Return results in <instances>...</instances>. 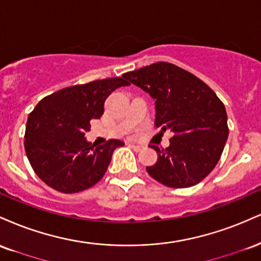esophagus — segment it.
<instances>
[{"mask_svg": "<svg viewBox=\"0 0 261 261\" xmlns=\"http://www.w3.org/2000/svg\"><path fill=\"white\" fill-rule=\"evenodd\" d=\"M129 146L134 150V151H140V150L143 149V146L139 145V144H129Z\"/></svg>", "mask_w": 261, "mask_h": 261, "instance_id": "esophagus-1", "label": "esophagus"}]
</instances>
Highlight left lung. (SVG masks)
<instances>
[{"mask_svg": "<svg viewBox=\"0 0 261 261\" xmlns=\"http://www.w3.org/2000/svg\"><path fill=\"white\" fill-rule=\"evenodd\" d=\"M124 79L155 100V125L171 129L170 146L158 152L146 171L171 188H188L201 182L219 162L228 137L225 105L214 90L188 70L158 62L124 73Z\"/></svg>", "mask_w": 261, "mask_h": 261, "instance_id": "left-lung-1", "label": "left lung"}]
</instances>
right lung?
Segmentation results:
<instances>
[{
  "label": "right lung",
  "mask_w": 261,
  "mask_h": 261,
  "mask_svg": "<svg viewBox=\"0 0 261 261\" xmlns=\"http://www.w3.org/2000/svg\"><path fill=\"white\" fill-rule=\"evenodd\" d=\"M129 85L107 78L61 89L42 99L29 113L24 148L34 172L55 191L78 193L105 174L115 149L124 143L110 139L96 146L85 139L90 121L102 116L109 95Z\"/></svg>",
  "instance_id": "1"
}]
</instances>
